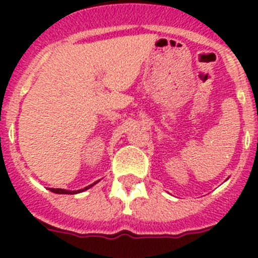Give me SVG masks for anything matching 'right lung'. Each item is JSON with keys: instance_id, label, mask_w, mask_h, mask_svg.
I'll list each match as a JSON object with an SVG mask.
<instances>
[{"instance_id": "right-lung-1", "label": "right lung", "mask_w": 258, "mask_h": 258, "mask_svg": "<svg viewBox=\"0 0 258 258\" xmlns=\"http://www.w3.org/2000/svg\"><path fill=\"white\" fill-rule=\"evenodd\" d=\"M95 183H97V182H95ZM95 183H93V184H95ZM93 184H90V186H88V187L81 188V190H77V191H68V190H63V188H50V191H52V192H55V194H77V192H83V191L88 190V188L92 187Z\"/></svg>"}]
</instances>
